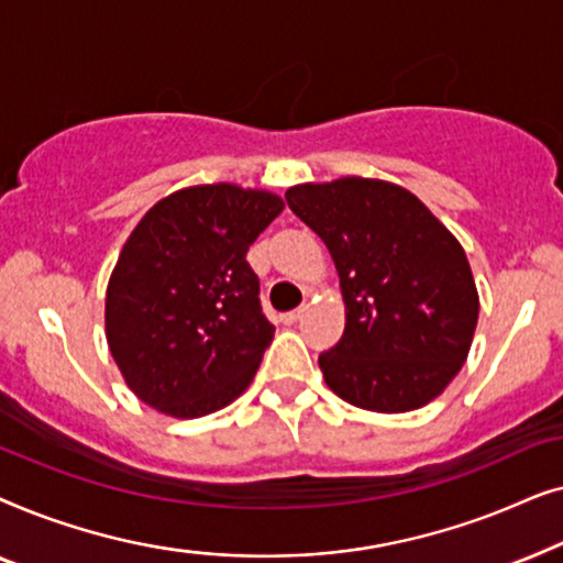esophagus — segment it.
Instances as JSON below:
<instances>
[{
    "mask_svg": "<svg viewBox=\"0 0 563 563\" xmlns=\"http://www.w3.org/2000/svg\"><path fill=\"white\" fill-rule=\"evenodd\" d=\"M302 312H305V307H299V310H291L287 314H282V320L287 322V325H291V322H297L299 318H302Z\"/></svg>",
    "mask_w": 563,
    "mask_h": 563,
    "instance_id": "34e87169",
    "label": "esophagus"
}]
</instances>
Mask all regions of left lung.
<instances>
[{
	"mask_svg": "<svg viewBox=\"0 0 563 563\" xmlns=\"http://www.w3.org/2000/svg\"><path fill=\"white\" fill-rule=\"evenodd\" d=\"M289 210L333 256L345 330L320 353L322 379L361 410L410 412L461 372L479 291L456 235L412 191L343 176L287 189Z\"/></svg>",
	"mask_w": 563,
	"mask_h": 563,
	"instance_id": "8db88e82",
	"label": "left lung"
}]
</instances>
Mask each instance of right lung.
I'll return each instance as SVG.
<instances>
[{"label": "right lung", "instance_id": "right-lung-1", "mask_svg": "<svg viewBox=\"0 0 563 563\" xmlns=\"http://www.w3.org/2000/svg\"><path fill=\"white\" fill-rule=\"evenodd\" d=\"M284 199L238 184H197L158 199L122 245L104 297L107 345L153 410L202 418L241 397L274 325L245 261Z\"/></svg>", "mask_w": 563, "mask_h": 563}]
</instances>
